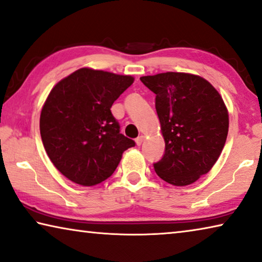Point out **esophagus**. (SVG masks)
Instances as JSON below:
<instances>
[{
	"instance_id": "34e87169",
	"label": "esophagus",
	"mask_w": 262,
	"mask_h": 262,
	"mask_svg": "<svg viewBox=\"0 0 262 262\" xmlns=\"http://www.w3.org/2000/svg\"><path fill=\"white\" fill-rule=\"evenodd\" d=\"M143 140H144V136L140 135L139 138L136 139V144H138V146H141V144H142V142H143Z\"/></svg>"
}]
</instances>
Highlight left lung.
<instances>
[{
  "mask_svg": "<svg viewBox=\"0 0 262 262\" xmlns=\"http://www.w3.org/2000/svg\"><path fill=\"white\" fill-rule=\"evenodd\" d=\"M156 94L165 151L154 169L169 184H192L213 167L225 146L228 112L204 78L183 72L141 77Z\"/></svg>",
  "mask_w": 262,
  "mask_h": 262,
  "instance_id": "left-lung-1",
  "label": "left lung"
}]
</instances>
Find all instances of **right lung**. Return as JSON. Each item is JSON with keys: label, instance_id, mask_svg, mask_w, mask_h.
Masks as SVG:
<instances>
[{"label": "right lung", "instance_id": "obj_1", "mask_svg": "<svg viewBox=\"0 0 262 262\" xmlns=\"http://www.w3.org/2000/svg\"><path fill=\"white\" fill-rule=\"evenodd\" d=\"M134 82L132 76L79 69L56 84L40 112L39 129L53 165L79 185L112 176L135 142L120 133L111 107Z\"/></svg>", "mask_w": 262, "mask_h": 262}]
</instances>
